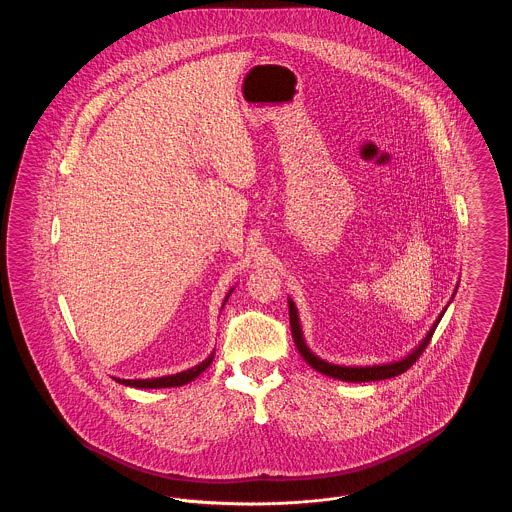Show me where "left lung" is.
I'll use <instances>...</instances> for the list:
<instances>
[{"mask_svg": "<svg viewBox=\"0 0 512 512\" xmlns=\"http://www.w3.org/2000/svg\"><path fill=\"white\" fill-rule=\"evenodd\" d=\"M455 292H457V290H455ZM288 305H290V326H292L293 341H295L297 351L301 353V357H303L309 365L313 366L317 372H320V374H326V376L336 378V380H341V382H376V380H386V378L399 376V374H403L405 370H409V368L416 363V359L422 355V351L428 347V343H430L434 332H436V328H438L439 320L443 317V313L447 311V309L441 311V315L436 318V322H434V326L430 328V332L426 334V338L420 341L407 357H403V359H399V361H393V363H384V365L343 366L328 363V361L317 357V355L309 349V345L305 343V338H303V330H301V322H299V315H297V307H295V303H293L290 297H288Z\"/></svg>", "mask_w": 512, "mask_h": 512, "instance_id": "1", "label": "left lung"}]
</instances>
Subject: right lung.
Listing matches in <instances>:
<instances>
[{
	"instance_id": "obj_1",
	"label": "right lung",
	"mask_w": 512,
	"mask_h": 512,
	"mask_svg": "<svg viewBox=\"0 0 512 512\" xmlns=\"http://www.w3.org/2000/svg\"><path fill=\"white\" fill-rule=\"evenodd\" d=\"M232 290L228 292V295L224 297V303L222 307L226 305L228 297H230ZM215 359V351L205 359L201 361L199 365L192 366L184 372H176V374H169V376H161V378H146V380H121V378H115L122 386H130V388H142V390H159V388H178V386H184V384H190L192 380H195L207 366L213 363Z\"/></svg>"
}]
</instances>
